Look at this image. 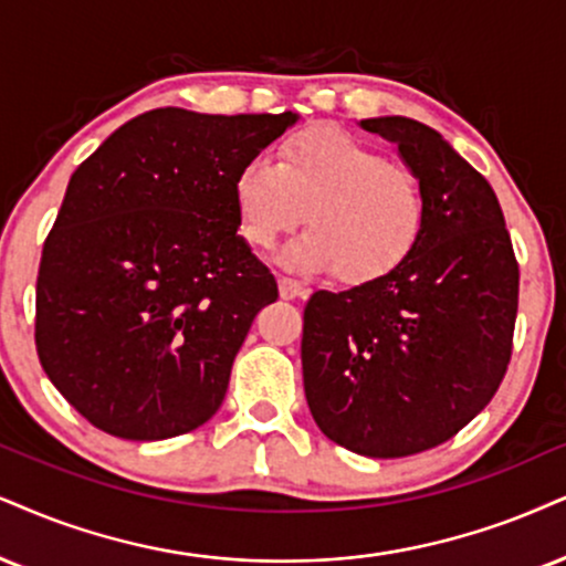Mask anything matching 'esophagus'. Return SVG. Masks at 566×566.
<instances>
[{
    "mask_svg": "<svg viewBox=\"0 0 566 566\" xmlns=\"http://www.w3.org/2000/svg\"><path fill=\"white\" fill-rule=\"evenodd\" d=\"M277 289H281L283 298H306L310 296V289L302 281H294V277H281L277 281Z\"/></svg>",
    "mask_w": 566,
    "mask_h": 566,
    "instance_id": "34e87169",
    "label": "esophagus"
}]
</instances>
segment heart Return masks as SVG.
<instances>
[{
    "label": "heart",
    "instance_id": "b5f03b06",
    "mask_svg": "<svg viewBox=\"0 0 566 566\" xmlns=\"http://www.w3.org/2000/svg\"><path fill=\"white\" fill-rule=\"evenodd\" d=\"M243 241L270 251L304 220L285 249L298 270H327L338 283L373 285L394 275L420 247L428 201L420 178L336 128L285 138L275 159L254 157L233 178Z\"/></svg>",
    "mask_w": 566,
    "mask_h": 566
}]
</instances>
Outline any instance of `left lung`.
<instances>
[{
  "label": "left lung",
  "mask_w": 566,
  "mask_h": 566,
  "mask_svg": "<svg viewBox=\"0 0 566 566\" xmlns=\"http://www.w3.org/2000/svg\"><path fill=\"white\" fill-rule=\"evenodd\" d=\"M359 125L399 146L424 188L428 226L386 281L310 298L304 394L333 443L399 459L449 441L499 390L520 264L491 184L438 130L399 115Z\"/></svg>",
  "instance_id": "left-lung-1"
}]
</instances>
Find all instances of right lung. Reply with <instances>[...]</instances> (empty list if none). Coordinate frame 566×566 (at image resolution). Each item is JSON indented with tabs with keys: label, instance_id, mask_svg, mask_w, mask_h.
Instances as JSON below:
<instances>
[{
	"label": "right lung",
	"instance_id": "obj_1",
	"mask_svg": "<svg viewBox=\"0 0 566 566\" xmlns=\"http://www.w3.org/2000/svg\"><path fill=\"white\" fill-rule=\"evenodd\" d=\"M298 115L159 107L70 176L41 251L36 352L86 420L125 441L205 424L272 272L241 239L233 178Z\"/></svg>",
	"mask_w": 566,
	"mask_h": 566
}]
</instances>
